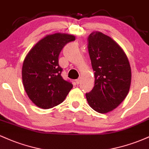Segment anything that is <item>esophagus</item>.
Here are the masks:
<instances>
[{
	"instance_id": "34e87169",
	"label": "esophagus",
	"mask_w": 149,
	"mask_h": 149,
	"mask_svg": "<svg viewBox=\"0 0 149 149\" xmlns=\"http://www.w3.org/2000/svg\"><path fill=\"white\" fill-rule=\"evenodd\" d=\"M76 82L77 85H79V84H80V78H79V79H77V80H76Z\"/></svg>"
}]
</instances>
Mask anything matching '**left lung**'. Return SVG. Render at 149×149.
<instances>
[{
    "mask_svg": "<svg viewBox=\"0 0 149 149\" xmlns=\"http://www.w3.org/2000/svg\"><path fill=\"white\" fill-rule=\"evenodd\" d=\"M88 51L95 71V86L86 93L95 111L107 113L122 103L129 92L131 68L123 49L113 39L100 31L88 37Z\"/></svg>",
    "mask_w": 149,
    "mask_h": 149,
    "instance_id": "left-lung-1",
    "label": "left lung"
}]
</instances>
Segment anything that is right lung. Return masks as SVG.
<instances>
[{
    "instance_id": "1",
    "label": "right lung",
    "mask_w": 149,
    "mask_h": 149,
    "mask_svg": "<svg viewBox=\"0 0 149 149\" xmlns=\"http://www.w3.org/2000/svg\"><path fill=\"white\" fill-rule=\"evenodd\" d=\"M76 37L66 33L47 35L36 44L26 56L22 75L24 90L31 102L47 109L64 102L73 85L63 79L59 55L68 42Z\"/></svg>"
}]
</instances>
